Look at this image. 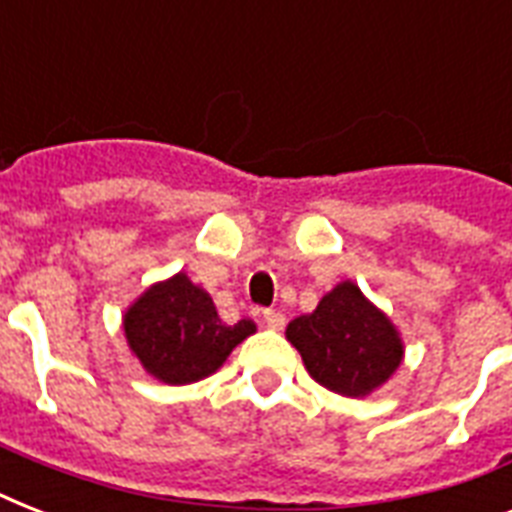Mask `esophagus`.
Wrapping results in <instances>:
<instances>
[{
	"label": "esophagus",
	"instance_id": "34e87169",
	"mask_svg": "<svg viewBox=\"0 0 512 512\" xmlns=\"http://www.w3.org/2000/svg\"><path fill=\"white\" fill-rule=\"evenodd\" d=\"M263 319H265V324H268V327H271V329H281V327H284V324H287V316H284V313H281V311H265Z\"/></svg>",
	"mask_w": 512,
	"mask_h": 512
}]
</instances>
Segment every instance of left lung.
Wrapping results in <instances>:
<instances>
[{"instance_id": "1", "label": "left lung", "mask_w": 512, "mask_h": 512, "mask_svg": "<svg viewBox=\"0 0 512 512\" xmlns=\"http://www.w3.org/2000/svg\"><path fill=\"white\" fill-rule=\"evenodd\" d=\"M287 340L313 380L348 398L382 388L404 361L396 324L350 279L321 297L316 311L289 321Z\"/></svg>"}]
</instances>
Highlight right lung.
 Returning <instances> with one entry per match:
<instances>
[{
  "instance_id": "obj_1",
  "label": "right lung",
  "mask_w": 512,
  "mask_h": 512,
  "mask_svg": "<svg viewBox=\"0 0 512 512\" xmlns=\"http://www.w3.org/2000/svg\"><path fill=\"white\" fill-rule=\"evenodd\" d=\"M124 337L154 380L191 385L215 374L239 342L255 335L252 319L225 324L209 292L183 271L156 281L124 311Z\"/></svg>"
}]
</instances>
